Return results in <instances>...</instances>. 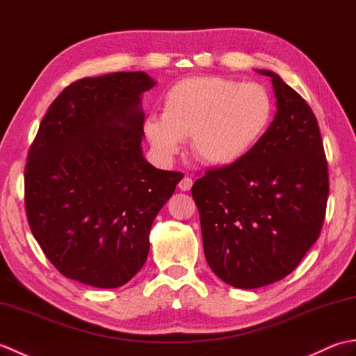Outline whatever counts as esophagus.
I'll return each mask as SVG.
<instances>
[{
  "mask_svg": "<svg viewBox=\"0 0 356 356\" xmlns=\"http://www.w3.org/2000/svg\"><path fill=\"white\" fill-rule=\"evenodd\" d=\"M191 186H193V179L188 177V176H185V177L179 182V188H180V190H182V191H190Z\"/></svg>",
  "mask_w": 356,
  "mask_h": 356,
  "instance_id": "esophagus-1",
  "label": "esophagus"
}]
</instances>
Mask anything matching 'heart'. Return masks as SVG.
Listing matches in <instances>:
<instances>
[{"label": "heart", "instance_id": "1", "mask_svg": "<svg viewBox=\"0 0 356 356\" xmlns=\"http://www.w3.org/2000/svg\"><path fill=\"white\" fill-rule=\"evenodd\" d=\"M274 101L257 82L194 76L176 82L162 97V119L143 122L145 138L162 159H171L191 138L194 156L213 166L240 162L270 125Z\"/></svg>", "mask_w": 356, "mask_h": 356}]
</instances>
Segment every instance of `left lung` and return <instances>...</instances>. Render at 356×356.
Instances as JSON below:
<instances>
[{"label": "left lung", "instance_id": "left-lung-1", "mask_svg": "<svg viewBox=\"0 0 356 356\" xmlns=\"http://www.w3.org/2000/svg\"><path fill=\"white\" fill-rule=\"evenodd\" d=\"M277 115L240 162L207 170L191 193L209 268L255 289L289 275L320 237L329 171L312 108L275 73Z\"/></svg>", "mask_w": 356, "mask_h": 356}]
</instances>
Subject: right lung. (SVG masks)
<instances>
[{
	"label": "right lung",
	"mask_w": 356,
	"mask_h": 356,
	"mask_svg": "<svg viewBox=\"0 0 356 356\" xmlns=\"http://www.w3.org/2000/svg\"><path fill=\"white\" fill-rule=\"evenodd\" d=\"M143 72L82 78L45 113L24 168L27 222L67 278L111 289L138 274L148 234L182 172L142 156Z\"/></svg>",
	"instance_id": "obj_1"
}]
</instances>
